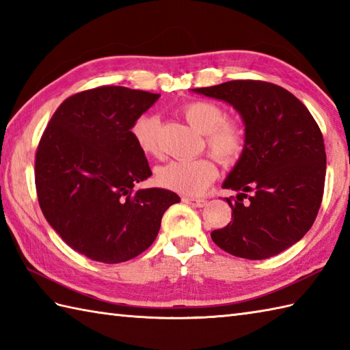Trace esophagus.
I'll return each instance as SVG.
<instances>
[{
	"label": "esophagus",
	"mask_w": 350,
	"mask_h": 350,
	"mask_svg": "<svg viewBox=\"0 0 350 350\" xmlns=\"http://www.w3.org/2000/svg\"><path fill=\"white\" fill-rule=\"evenodd\" d=\"M183 202L189 206H194V207H203L207 203L204 198H192V197H185Z\"/></svg>",
	"instance_id": "obj_1"
}]
</instances>
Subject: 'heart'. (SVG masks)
<instances>
[{"instance_id":"1","label":"heart","mask_w":350,"mask_h":350,"mask_svg":"<svg viewBox=\"0 0 350 350\" xmlns=\"http://www.w3.org/2000/svg\"><path fill=\"white\" fill-rule=\"evenodd\" d=\"M183 116L198 132L206 133V144L221 162L239 158L245 137L239 123L224 120V111L211 100H192L183 107ZM159 117L152 113L139 116L132 123L131 135L144 154H159ZM217 165L211 158L176 159L156 171L161 187L187 196H197L215 180Z\"/></svg>"}]
</instances>
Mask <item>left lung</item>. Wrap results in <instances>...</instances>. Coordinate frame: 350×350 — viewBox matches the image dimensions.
<instances>
[{
    "mask_svg": "<svg viewBox=\"0 0 350 350\" xmlns=\"http://www.w3.org/2000/svg\"><path fill=\"white\" fill-rule=\"evenodd\" d=\"M232 105L245 126L239 159L222 183L239 191L232 221L212 241L228 254L263 260L301 241L322 203L326 153L322 132L304 103L265 81L192 88ZM243 198L249 200L245 202Z\"/></svg>",
    "mask_w": 350,
    "mask_h": 350,
    "instance_id": "left-lung-1",
    "label": "left lung"
}]
</instances>
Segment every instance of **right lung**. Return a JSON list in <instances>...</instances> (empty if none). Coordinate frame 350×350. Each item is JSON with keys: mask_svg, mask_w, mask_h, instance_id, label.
Instances as JSON below:
<instances>
[{"mask_svg": "<svg viewBox=\"0 0 350 350\" xmlns=\"http://www.w3.org/2000/svg\"><path fill=\"white\" fill-rule=\"evenodd\" d=\"M158 99L117 85L77 93L58 107L37 147L44 218L72 250L96 262L141 254L158 236L163 212L180 202L168 189L133 191L152 171L131 128Z\"/></svg>", "mask_w": 350, "mask_h": 350, "instance_id": "obj_1", "label": "right lung"}]
</instances>
